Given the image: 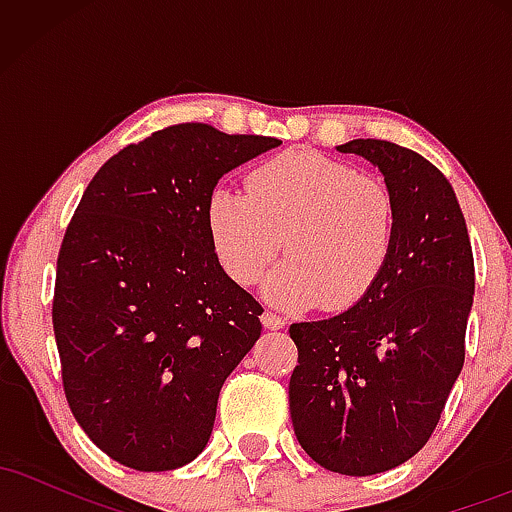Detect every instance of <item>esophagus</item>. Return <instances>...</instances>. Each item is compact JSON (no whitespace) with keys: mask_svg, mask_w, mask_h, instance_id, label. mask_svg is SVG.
<instances>
[{"mask_svg":"<svg viewBox=\"0 0 512 512\" xmlns=\"http://www.w3.org/2000/svg\"><path fill=\"white\" fill-rule=\"evenodd\" d=\"M262 325L267 327V330H279V327L286 325V320L281 315L272 313V310H264V313H262Z\"/></svg>","mask_w":512,"mask_h":512,"instance_id":"1","label":"esophagus"}]
</instances>
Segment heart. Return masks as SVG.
<instances>
[{
    "mask_svg": "<svg viewBox=\"0 0 512 512\" xmlns=\"http://www.w3.org/2000/svg\"><path fill=\"white\" fill-rule=\"evenodd\" d=\"M219 262L252 286L267 281L279 305L322 303L344 310L366 298L387 269L397 238V204L385 182L310 149H291L250 173L248 192L216 187L207 202Z\"/></svg>",
    "mask_w": 512,
    "mask_h": 512,
    "instance_id": "obj_1",
    "label": "heart"
}]
</instances>
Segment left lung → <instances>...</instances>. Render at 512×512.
Returning a JSON list of instances; mask_svg holds the SVG:
<instances>
[{
  "label": "left lung",
  "instance_id": "1",
  "mask_svg": "<svg viewBox=\"0 0 512 512\" xmlns=\"http://www.w3.org/2000/svg\"><path fill=\"white\" fill-rule=\"evenodd\" d=\"M397 204V238L375 289L354 308L293 322L289 409L298 443L349 477L387 472L436 431L464 363L474 255L448 178L416 151L354 139Z\"/></svg>",
  "mask_w": 512,
  "mask_h": 512
}]
</instances>
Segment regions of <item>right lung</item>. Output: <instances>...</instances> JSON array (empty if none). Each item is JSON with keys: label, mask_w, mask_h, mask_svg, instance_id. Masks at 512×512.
I'll use <instances>...</instances> for the list:
<instances>
[{"label": "right lung", "mask_w": 512, "mask_h": 512, "mask_svg": "<svg viewBox=\"0 0 512 512\" xmlns=\"http://www.w3.org/2000/svg\"><path fill=\"white\" fill-rule=\"evenodd\" d=\"M281 142L182 122L88 182L57 255L52 327L74 419L105 455L168 472L204 450L223 380L264 308L221 269L207 202L223 173Z\"/></svg>", "instance_id": "add662e5"}]
</instances>
